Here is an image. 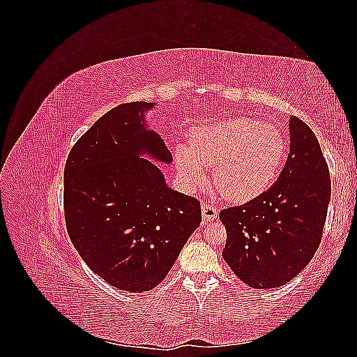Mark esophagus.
I'll return each instance as SVG.
<instances>
[{
  "label": "esophagus",
  "instance_id": "34e87169",
  "mask_svg": "<svg viewBox=\"0 0 357 357\" xmlns=\"http://www.w3.org/2000/svg\"><path fill=\"white\" fill-rule=\"evenodd\" d=\"M201 210H202V219H204V222H211V220H214V219H218L219 210L215 208L213 204L204 202Z\"/></svg>",
  "mask_w": 357,
  "mask_h": 357
}]
</instances>
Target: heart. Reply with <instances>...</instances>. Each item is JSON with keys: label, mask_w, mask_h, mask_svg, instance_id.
Wrapping results in <instances>:
<instances>
[{"label": "heart", "mask_w": 357, "mask_h": 357, "mask_svg": "<svg viewBox=\"0 0 357 357\" xmlns=\"http://www.w3.org/2000/svg\"><path fill=\"white\" fill-rule=\"evenodd\" d=\"M287 152L284 134L250 117H234L197 129L189 144L176 146V164L189 188L210 180L235 202L264 193L278 176Z\"/></svg>", "instance_id": "obj_1"}]
</instances>
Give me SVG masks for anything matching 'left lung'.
I'll return each mask as SVG.
<instances>
[{"instance_id": "8db88e82", "label": "left lung", "mask_w": 357, "mask_h": 357, "mask_svg": "<svg viewBox=\"0 0 357 357\" xmlns=\"http://www.w3.org/2000/svg\"><path fill=\"white\" fill-rule=\"evenodd\" d=\"M290 152L274 185L255 199L220 211L223 259L255 289L286 284L321 241L331 201L329 168L310 126L291 116Z\"/></svg>"}]
</instances>
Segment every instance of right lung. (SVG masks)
Returning <instances> with one entry per match:
<instances>
[{
    "instance_id": "right-lung-1",
    "label": "right lung",
    "mask_w": 357,
    "mask_h": 357,
    "mask_svg": "<svg viewBox=\"0 0 357 357\" xmlns=\"http://www.w3.org/2000/svg\"><path fill=\"white\" fill-rule=\"evenodd\" d=\"M155 102H128L101 116L71 149L63 211L75 250L113 287H156L201 223L199 201L167 186L152 162L171 164L165 142L146 128Z\"/></svg>"
}]
</instances>
